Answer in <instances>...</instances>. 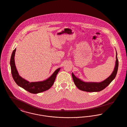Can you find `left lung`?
I'll use <instances>...</instances> for the list:
<instances>
[{"label":"left lung","instance_id":"8db88e82","mask_svg":"<svg viewBox=\"0 0 127 127\" xmlns=\"http://www.w3.org/2000/svg\"><path fill=\"white\" fill-rule=\"evenodd\" d=\"M116 62H115V66L114 68V70L112 73V74L106 80L104 81L100 82V83H94V82H90L87 83L84 82L77 78L75 76V75L72 73V77L73 80V82L75 86L80 90L83 91L88 92H99L105 88H106L110 84L111 82L114 79L117 74V72L118 70V60L117 56H116Z\"/></svg>","mask_w":127,"mask_h":127}]
</instances>
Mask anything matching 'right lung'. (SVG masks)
Masks as SVG:
<instances>
[{
	"label": "right lung",
	"mask_w": 127,
	"mask_h": 127,
	"mask_svg": "<svg viewBox=\"0 0 127 127\" xmlns=\"http://www.w3.org/2000/svg\"><path fill=\"white\" fill-rule=\"evenodd\" d=\"M16 49L13 51L10 60V65L12 76L15 83L29 93L32 94H38L49 90L54 83L57 75L60 70L58 68L47 80L35 82H30L20 77L16 69L14 63V56Z\"/></svg>",
	"instance_id": "right-lung-1"
}]
</instances>
